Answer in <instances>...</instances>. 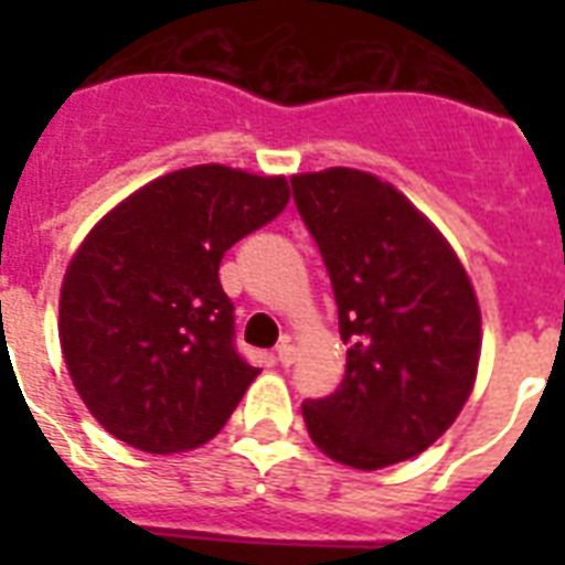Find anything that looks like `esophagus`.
<instances>
[{"label": "esophagus", "mask_w": 565, "mask_h": 565, "mask_svg": "<svg viewBox=\"0 0 565 565\" xmlns=\"http://www.w3.org/2000/svg\"><path fill=\"white\" fill-rule=\"evenodd\" d=\"M275 358H278V363H281V366H290V363L296 361V345H292L290 337H284L281 343H278V349H275Z\"/></svg>", "instance_id": "34e87169"}]
</instances>
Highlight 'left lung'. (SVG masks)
<instances>
[{
    "mask_svg": "<svg viewBox=\"0 0 565 565\" xmlns=\"http://www.w3.org/2000/svg\"><path fill=\"white\" fill-rule=\"evenodd\" d=\"M326 260L345 377L301 416L331 460L381 469L419 455L472 393L481 310L443 234L386 181L334 167L290 179Z\"/></svg>",
    "mask_w": 565,
    "mask_h": 565,
    "instance_id": "1",
    "label": "left lung"
}]
</instances>
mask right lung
Segmentation results:
<instances>
[{
	"instance_id": "obj_1",
	"label": "right lung",
	"mask_w": 565,
	"mask_h": 565,
	"mask_svg": "<svg viewBox=\"0 0 565 565\" xmlns=\"http://www.w3.org/2000/svg\"><path fill=\"white\" fill-rule=\"evenodd\" d=\"M287 179L204 163L163 175L87 234L61 287V349L102 428L149 455L220 434L257 370L234 343L222 255L273 222Z\"/></svg>"
}]
</instances>
